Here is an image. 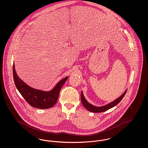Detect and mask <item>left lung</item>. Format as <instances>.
I'll return each instance as SVG.
<instances>
[{"label": "left lung", "instance_id": "left-lung-1", "mask_svg": "<svg viewBox=\"0 0 148 148\" xmlns=\"http://www.w3.org/2000/svg\"><path fill=\"white\" fill-rule=\"evenodd\" d=\"M127 89L124 92V93H123V94L121 95H120L119 98L116 99L115 100L113 101L111 103H109V104L105 105L104 106H93L92 104L89 103L87 100L85 98L84 95L83 94V92L82 91L81 92V101L82 104L84 106L85 108L89 110V112H92V113H101V112H106V110L112 108L113 107H114L115 106H116L117 104H118L120 102V101L122 100V99L124 98V95L126 94Z\"/></svg>", "mask_w": 148, "mask_h": 148}]
</instances>
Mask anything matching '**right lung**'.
<instances>
[{
  "label": "right lung",
  "instance_id": "add662e5",
  "mask_svg": "<svg viewBox=\"0 0 148 148\" xmlns=\"http://www.w3.org/2000/svg\"><path fill=\"white\" fill-rule=\"evenodd\" d=\"M13 73L14 83L22 97L32 106L40 109H48L56 104L60 89L68 79V77H66L60 80L49 91H44L33 88L24 83L18 76L14 63Z\"/></svg>",
  "mask_w": 148,
  "mask_h": 148
}]
</instances>
